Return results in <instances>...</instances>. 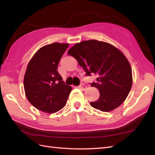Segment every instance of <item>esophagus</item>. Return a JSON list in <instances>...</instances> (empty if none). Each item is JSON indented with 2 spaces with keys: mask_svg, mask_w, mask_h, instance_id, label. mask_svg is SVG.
Here are the masks:
<instances>
[{
  "mask_svg": "<svg viewBox=\"0 0 155 155\" xmlns=\"http://www.w3.org/2000/svg\"><path fill=\"white\" fill-rule=\"evenodd\" d=\"M86 86L85 85V84H81V85L80 86V88L81 89V90H85L86 89Z\"/></svg>",
  "mask_w": 155,
  "mask_h": 155,
  "instance_id": "obj_1",
  "label": "esophagus"
}]
</instances>
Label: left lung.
<instances>
[{"instance_id":"8db88e82","label":"left lung","mask_w":155,"mask_h":155,"mask_svg":"<svg viewBox=\"0 0 155 155\" xmlns=\"http://www.w3.org/2000/svg\"><path fill=\"white\" fill-rule=\"evenodd\" d=\"M68 54L78 61L86 75L98 76L91 86L99 90L100 97L90 103L92 107L109 112L124 103L132 88V72L123 52L109 43L91 40L75 44Z\"/></svg>"}]
</instances>
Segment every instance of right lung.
<instances>
[{
  "label": "right lung",
  "instance_id": "1",
  "mask_svg": "<svg viewBox=\"0 0 155 155\" xmlns=\"http://www.w3.org/2000/svg\"><path fill=\"white\" fill-rule=\"evenodd\" d=\"M69 44L54 42L42 46L32 57L26 69L23 86L28 101L48 113L65 106L72 87L65 85L57 67Z\"/></svg>",
  "mask_w": 155,
  "mask_h": 155
}]
</instances>
